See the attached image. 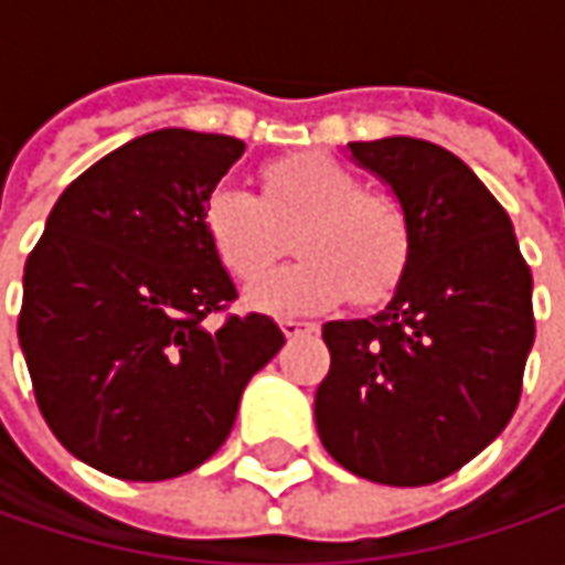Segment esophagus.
Here are the masks:
<instances>
[{
	"instance_id": "1",
	"label": "esophagus",
	"mask_w": 565,
	"mask_h": 565,
	"mask_svg": "<svg viewBox=\"0 0 565 565\" xmlns=\"http://www.w3.org/2000/svg\"><path fill=\"white\" fill-rule=\"evenodd\" d=\"M279 330L289 339L301 337V333H315V323H305V320H279Z\"/></svg>"
}]
</instances>
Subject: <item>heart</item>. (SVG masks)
Returning a JSON list of instances; mask_svg holds the SVG:
<instances>
[{"label":"heart","mask_w":565,"mask_h":565,"mask_svg":"<svg viewBox=\"0 0 565 565\" xmlns=\"http://www.w3.org/2000/svg\"><path fill=\"white\" fill-rule=\"evenodd\" d=\"M295 222L299 260L265 277L285 247L281 228ZM201 226L232 279L265 277L248 289V305L276 317L330 311L349 292L359 305H380L396 292L412 260L405 206L364 188L349 166L323 153L264 166L260 198L238 185L213 188Z\"/></svg>","instance_id":"obj_1"}]
</instances>
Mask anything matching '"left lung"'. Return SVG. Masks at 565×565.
Wrapping results in <instances>:
<instances>
[{
    "instance_id": "left-lung-1",
    "label": "left lung",
    "mask_w": 565,
    "mask_h": 565,
    "mask_svg": "<svg viewBox=\"0 0 565 565\" xmlns=\"http://www.w3.org/2000/svg\"><path fill=\"white\" fill-rule=\"evenodd\" d=\"M412 223V260L367 320L323 323L320 444L352 475L422 488L510 424L534 342L532 270L510 216L456 153L418 138L352 141Z\"/></svg>"
}]
</instances>
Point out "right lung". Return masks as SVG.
Listing matches in <instances>:
<instances>
[{
	"label": "right lung",
	"mask_w": 565,
	"mask_h": 565,
	"mask_svg": "<svg viewBox=\"0 0 565 565\" xmlns=\"http://www.w3.org/2000/svg\"><path fill=\"white\" fill-rule=\"evenodd\" d=\"M245 153L163 128L62 191L24 264L18 339L55 440L121 481H166L226 444L248 380L282 349L210 250L201 213ZM223 313L206 331L203 320Z\"/></svg>",
	"instance_id": "add662e5"
}]
</instances>
